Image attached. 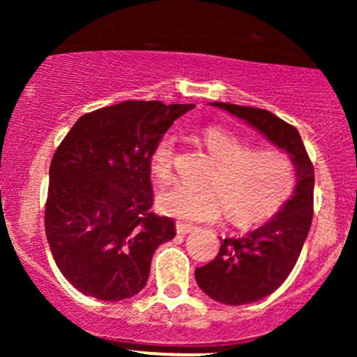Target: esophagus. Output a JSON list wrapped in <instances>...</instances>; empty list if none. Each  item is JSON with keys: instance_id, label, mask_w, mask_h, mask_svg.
<instances>
[{"instance_id": "1", "label": "esophagus", "mask_w": 357, "mask_h": 357, "mask_svg": "<svg viewBox=\"0 0 357 357\" xmlns=\"http://www.w3.org/2000/svg\"><path fill=\"white\" fill-rule=\"evenodd\" d=\"M195 225H188V223H183V221H178L176 223V231L179 233V235H186V233H190L195 230Z\"/></svg>"}]
</instances>
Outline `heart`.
<instances>
[{
  "mask_svg": "<svg viewBox=\"0 0 357 357\" xmlns=\"http://www.w3.org/2000/svg\"><path fill=\"white\" fill-rule=\"evenodd\" d=\"M202 139L215 161L204 184L174 183L155 196L166 215L186 221H215L223 210L236 227H252L284 206L296 188V166L284 151L253 149L223 127H206ZM176 136L159 137L151 153V173L158 181L173 174Z\"/></svg>",
  "mask_w": 357,
  "mask_h": 357,
  "instance_id": "b5f03b06",
  "label": "heart"
}]
</instances>
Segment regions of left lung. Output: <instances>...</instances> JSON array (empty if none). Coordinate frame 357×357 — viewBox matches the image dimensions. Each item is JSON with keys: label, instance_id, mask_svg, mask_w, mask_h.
Listing matches in <instances>:
<instances>
[{"label": "left lung", "instance_id": "left-lung-1", "mask_svg": "<svg viewBox=\"0 0 357 357\" xmlns=\"http://www.w3.org/2000/svg\"><path fill=\"white\" fill-rule=\"evenodd\" d=\"M257 127L273 144L285 149L297 171V186L267 225L241 238L221 240L218 255L195 272L199 289L227 305H243L270 296L296 267L314 215V165L301 134L265 109L213 102Z\"/></svg>", "mask_w": 357, "mask_h": 357}]
</instances>
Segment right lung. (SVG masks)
<instances>
[{"label":"right lung","instance_id":"obj_1","mask_svg":"<svg viewBox=\"0 0 357 357\" xmlns=\"http://www.w3.org/2000/svg\"><path fill=\"white\" fill-rule=\"evenodd\" d=\"M192 104L126 100L84 114L50 162L45 233L70 284L99 301L144 289L155 248L176 236L153 211L151 153Z\"/></svg>","mask_w":357,"mask_h":357}]
</instances>
